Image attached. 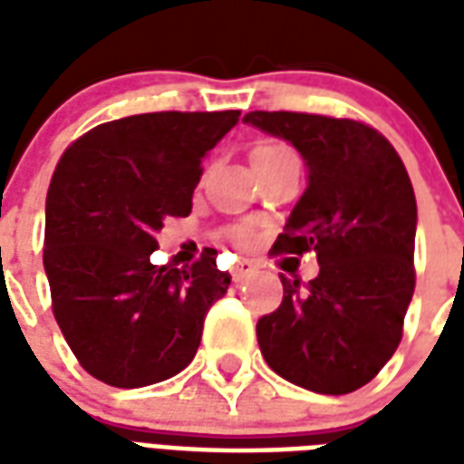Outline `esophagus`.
<instances>
[{
    "label": "esophagus",
    "instance_id": "obj_1",
    "mask_svg": "<svg viewBox=\"0 0 464 464\" xmlns=\"http://www.w3.org/2000/svg\"><path fill=\"white\" fill-rule=\"evenodd\" d=\"M253 271H256V263L248 261V258H243V261L236 263V268H233V281H243V278H248Z\"/></svg>",
    "mask_w": 464,
    "mask_h": 464
}]
</instances>
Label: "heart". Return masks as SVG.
<instances>
[{
	"label": "heart",
	"mask_w": 464,
	"mask_h": 464,
	"mask_svg": "<svg viewBox=\"0 0 464 464\" xmlns=\"http://www.w3.org/2000/svg\"><path fill=\"white\" fill-rule=\"evenodd\" d=\"M288 149L281 146V143H261L256 151H253V163L261 161H273V159H281V156H288ZM238 241H248V236H238Z\"/></svg>",
	"instance_id": "b5f03b06"
}]
</instances>
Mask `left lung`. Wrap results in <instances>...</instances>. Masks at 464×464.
I'll use <instances>...</instances> for the list:
<instances>
[{
  "label": "left lung",
  "mask_w": 464,
  "mask_h": 464,
  "mask_svg": "<svg viewBox=\"0 0 464 464\" xmlns=\"http://www.w3.org/2000/svg\"><path fill=\"white\" fill-rule=\"evenodd\" d=\"M288 141L308 169L273 251L318 253L303 291L281 276L283 303L256 333L266 362L293 385L345 395L375 378L402 338L415 291L418 203L390 141L365 123L295 111L243 116Z\"/></svg>",
  "instance_id": "1"
}]
</instances>
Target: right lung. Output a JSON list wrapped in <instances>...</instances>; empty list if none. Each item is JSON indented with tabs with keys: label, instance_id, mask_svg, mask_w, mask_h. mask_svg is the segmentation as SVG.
I'll list each match as a JSON object with an SVG mask.
<instances>
[{
	"label": "right lung",
	"instance_id": "1",
	"mask_svg": "<svg viewBox=\"0 0 464 464\" xmlns=\"http://www.w3.org/2000/svg\"><path fill=\"white\" fill-rule=\"evenodd\" d=\"M241 111H156L76 139L46 193L52 308L82 368L114 388L181 372L231 276L206 248L191 268L153 266L163 221L191 213L201 161Z\"/></svg>",
	"mask_w": 464,
	"mask_h": 464
}]
</instances>
